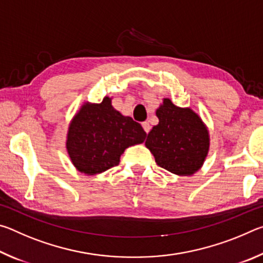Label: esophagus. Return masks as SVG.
I'll use <instances>...</instances> for the list:
<instances>
[{
  "instance_id": "obj_1",
  "label": "esophagus",
  "mask_w": 263,
  "mask_h": 263,
  "mask_svg": "<svg viewBox=\"0 0 263 263\" xmlns=\"http://www.w3.org/2000/svg\"><path fill=\"white\" fill-rule=\"evenodd\" d=\"M141 125H142V128H144L146 133H148V132H149V130H151V125H149V123H147V122H144V123L141 124Z\"/></svg>"
}]
</instances>
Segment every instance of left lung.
<instances>
[{
    "label": "left lung",
    "mask_w": 263,
    "mask_h": 263,
    "mask_svg": "<svg viewBox=\"0 0 263 263\" xmlns=\"http://www.w3.org/2000/svg\"><path fill=\"white\" fill-rule=\"evenodd\" d=\"M158 125L149 131L145 146L160 167L179 176H191L203 167L210 149L205 123L190 108L163 99L155 111Z\"/></svg>",
    "instance_id": "left-lung-1"
}]
</instances>
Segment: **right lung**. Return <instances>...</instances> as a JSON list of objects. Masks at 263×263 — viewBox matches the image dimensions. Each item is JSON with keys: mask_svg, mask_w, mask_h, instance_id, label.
<instances>
[{"mask_svg": "<svg viewBox=\"0 0 263 263\" xmlns=\"http://www.w3.org/2000/svg\"><path fill=\"white\" fill-rule=\"evenodd\" d=\"M111 100L105 96L101 103L84 102L68 125L67 153L74 167L86 175L117 166L124 151L145 141L140 124L116 110Z\"/></svg>", "mask_w": 263, "mask_h": 263, "instance_id": "add662e5", "label": "right lung"}]
</instances>
